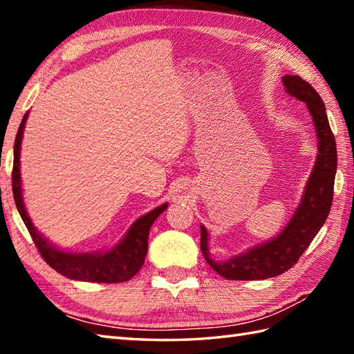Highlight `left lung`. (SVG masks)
<instances>
[{
	"label": "left lung",
	"instance_id": "1",
	"mask_svg": "<svg viewBox=\"0 0 354 354\" xmlns=\"http://www.w3.org/2000/svg\"><path fill=\"white\" fill-rule=\"evenodd\" d=\"M284 91L304 102L309 109L318 138V153L304 187L303 198L288 225L268 242L219 261L209 257L208 231L201 225V251L207 263L225 280H265L290 269L309 248L313 237L326 223L333 199L337 165L336 141L330 129L326 104L309 82L299 76H283Z\"/></svg>",
	"mask_w": 354,
	"mask_h": 354
}]
</instances>
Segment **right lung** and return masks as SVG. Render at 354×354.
Wrapping results in <instances>:
<instances>
[{"label": "right lung", "instance_id": "add662e5", "mask_svg": "<svg viewBox=\"0 0 354 354\" xmlns=\"http://www.w3.org/2000/svg\"><path fill=\"white\" fill-rule=\"evenodd\" d=\"M28 112H26L24 118L19 124V129L15 138L13 147V171H12V189L15 204L24 221L26 227L32 236L35 245L39 250L44 260L57 270L59 274L70 278V280L79 281H91V283H123L131 278L141 269L147 254V237L149 231L155 219L160 216L165 208L169 207L167 202L162 205L153 208L152 212L138 217L126 234L118 243H115L106 251H94V252H70L62 248L51 243L44 234L36 230L32 219L26 209L24 198H22V181H21V142L24 135V127L27 122Z\"/></svg>", "mask_w": 354, "mask_h": 354}]
</instances>
